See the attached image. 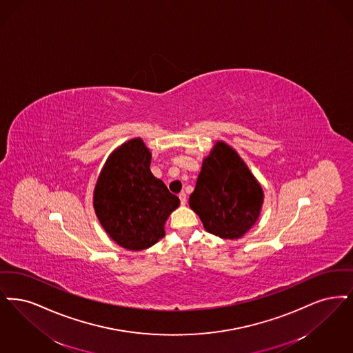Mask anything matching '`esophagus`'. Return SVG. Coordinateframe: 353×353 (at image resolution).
<instances>
[{
  "label": "esophagus",
  "instance_id": "esophagus-1",
  "mask_svg": "<svg viewBox=\"0 0 353 353\" xmlns=\"http://www.w3.org/2000/svg\"><path fill=\"white\" fill-rule=\"evenodd\" d=\"M179 200H181V204L184 205V204L187 203V195H185L184 192H181V194H179Z\"/></svg>",
  "mask_w": 353,
  "mask_h": 353
}]
</instances>
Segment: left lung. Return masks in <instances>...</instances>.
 Here are the masks:
<instances>
[{"label":"left lung","instance_id":"1","mask_svg":"<svg viewBox=\"0 0 353 353\" xmlns=\"http://www.w3.org/2000/svg\"><path fill=\"white\" fill-rule=\"evenodd\" d=\"M263 191L245 162L225 142L217 141L203 159L190 207L207 232L240 239L260 216Z\"/></svg>","mask_w":353,"mask_h":353}]
</instances>
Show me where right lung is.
<instances>
[{"label": "right lung", "mask_w": 353, "mask_h": 353, "mask_svg": "<svg viewBox=\"0 0 353 353\" xmlns=\"http://www.w3.org/2000/svg\"><path fill=\"white\" fill-rule=\"evenodd\" d=\"M152 153L141 138L108 157L93 191V208L109 237L129 250H143L165 236V223L179 198L150 171Z\"/></svg>", "instance_id": "1"}]
</instances>
